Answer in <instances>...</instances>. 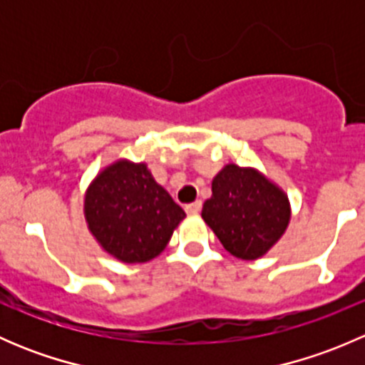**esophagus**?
Returning <instances> with one entry per match:
<instances>
[{
	"instance_id": "1",
	"label": "esophagus",
	"mask_w": 365,
	"mask_h": 365,
	"mask_svg": "<svg viewBox=\"0 0 365 365\" xmlns=\"http://www.w3.org/2000/svg\"><path fill=\"white\" fill-rule=\"evenodd\" d=\"M201 208H203V203H201V201H194V203L185 205V212L189 213V215H196V213L201 212Z\"/></svg>"
}]
</instances>
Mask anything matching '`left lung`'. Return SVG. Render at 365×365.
<instances>
[{
	"instance_id": "obj_1",
	"label": "left lung",
	"mask_w": 365,
	"mask_h": 365,
	"mask_svg": "<svg viewBox=\"0 0 365 365\" xmlns=\"http://www.w3.org/2000/svg\"><path fill=\"white\" fill-rule=\"evenodd\" d=\"M201 217L227 252L259 259L286 233L292 220L288 194L251 165H224L212 180V197Z\"/></svg>"
}]
</instances>
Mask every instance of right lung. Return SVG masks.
<instances>
[{"label": "right lung", "instance_id": "1", "mask_svg": "<svg viewBox=\"0 0 365 365\" xmlns=\"http://www.w3.org/2000/svg\"><path fill=\"white\" fill-rule=\"evenodd\" d=\"M84 220L101 249L125 264L148 263L164 251L185 212L145 162L113 160L84 192Z\"/></svg>", "mask_w": 365, "mask_h": 365}]
</instances>
